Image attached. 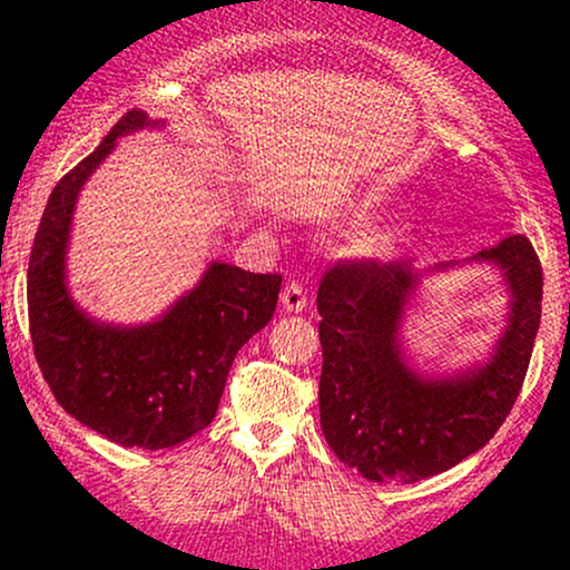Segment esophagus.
Masks as SVG:
<instances>
[{"label": "esophagus", "mask_w": 570, "mask_h": 570, "mask_svg": "<svg viewBox=\"0 0 570 570\" xmlns=\"http://www.w3.org/2000/svg\"><path fill=\"white\" fill-rule=\"evenodd\" d=\"M281 303L289 313H297L307 307V294H305V286L299 284V281H289V284L284 286V292H281Z\"/></svg>", "instance_id": "34e87169"}]
</instances>
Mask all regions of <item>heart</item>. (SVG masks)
Instances as JSON below:
<instances>
[{"label": "heart", "mask_w": 570, "mask_h": 570, "mask_svg": "<svg viewBox=\"0 0 570 570\" xmlns=\"http://www.w3.org/2000/svg\"><path fill=\"white\" fill-rule=\"evenodd\" d=\"M377 203H381V195H372L362 203V208L367 212V208H375ZM412 230V217H399L396 222H391V225L385 227H375V230L364 233L362 238L356 240V248L362 254H370V257H381V254H389L394 252L399 240H404V235Z\"/></svg>", "instance_id": "obj_1"}]
</instances>
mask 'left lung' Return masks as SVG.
<instances>
[{
	"instance_id": "left-lung-1",
	"label": "left lung",
	"mask_w": 570,
	"mask_h": 570,
	"mask_svg": "<svg viewBox=\"0 0 570 570\" xmlns=\"http://www.w3.org/2000/svg\"><path fill=\"white\" fill-rule=\"evenodd\" d=\"M474 259L501 267L512 316L493 362L453 381H426L402 362L396 326L415 286L407 265L340 259L318 284L322 429L340 461L372 482L448 472L493 440L520 396L541 322V263L525 235Z\"/></svg>"
}]
</instances>
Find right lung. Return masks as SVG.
Masks as SVG:
<instances>
[{
    "mask_svg": "<svg viewBox=\"0 0 570 570\" xmlns=\"http://www.w3.org/2000/svg\"><path fill=\"white\" fill-rule=\"evenodd\" d=\"M147 115L117 120L88 158L58 179L29 257V332L50 391L69 415L122 448L166 450L214 421L233 358L276 311L278 273L214 263L160 322L117 330L90 322L63 284L75 198L117 136L147 126Z\"/></svg>",
    "mask_w": 570,
    "mask_h": 570,
    "instance_id": "add662e5",
    "label": "right lung"
}]
</instances>
